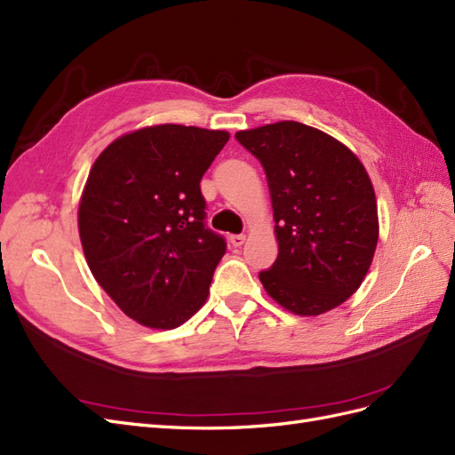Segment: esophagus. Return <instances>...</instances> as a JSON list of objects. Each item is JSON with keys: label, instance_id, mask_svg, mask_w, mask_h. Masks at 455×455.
<instances>
[{"label": "esophagus", "instance_id": "obj_1", "mask_svg": "<svg viewBox=\"0 0 455 455\" xmlns=\"http://www.w3.org/2000/svg\"><path fill=\"white\" fill-rule=\"evenodd\" d=\"M244 239H247V237H244L243 233H239V235H231V237H229V243L233 244V247H241V244L244 243Z\"/></svg>", "mask_w": 455, "mask_h": 455}]
</instances>
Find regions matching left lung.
Instances as JSON below:
<instances>
[{"label":"left lung","instance_id":"obj_1","mask_svg":"<svg viewBox=\"0 0 455 455\" xmlns=\"http://www.w3.org/2000/svg\"><path fill=\"white\" fill-rule=\"evenodd\" d=\"M264 166L279 254L258 274L266 292L297 315L337 308L371 266L379 220L360 158L325 132L283 120L235 133Z\"/></svg>","mask_w":455,"mask_h":455}]
</instances>
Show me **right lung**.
<instances>
[{"label": "right lung", "mask_w": 455, "mask_h": 455, "mask_svg": "<svg viewBox=\"0 0 455 455\" xmlns=\"http://www.w3.org/2000/svg\"><path fill=\"white\" fill-rule=\"evenodd\" d=\"M229 133L180 124L130 132L97 156L80 199L85 260L118 308L174 329L208 297L226 239L204 224L201 178Z\"/></svg>", "instance_id": "right-lung-1"}]
</instances>
